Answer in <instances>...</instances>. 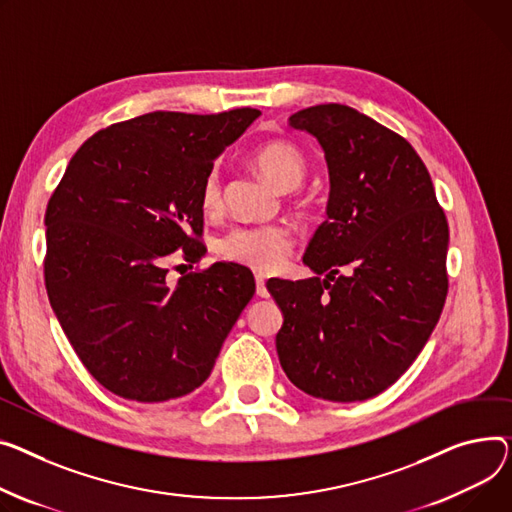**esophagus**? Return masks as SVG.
Instances as JSON below:
<instances>
[{"label":"esophagus","mask_w":512,"mask_h":512,"mask_svg":"<svg viewBox=\"0 0 512 512\" xmlns=\"http://www.w3.org/2000/svg\"><path fill=\"white\" fill-rule=\"evenodd\" d=\"M255 286H257V296L265 298V296H267V288H265V280H263L261 276L255 278Z\"/></svg>","instance_id":"obj_1"}]
</instances>
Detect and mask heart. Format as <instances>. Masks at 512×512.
Instances as JSON below:
<instances>
[{
  "mask_svg": "<svg viewBox=\"0 0 512 512\" xmlns=\"http://www.w3.org/2000/svg\"><path fill=\"white\" fill-rule=\"evenodd\" d=\"M255 164L280 191H296L306 179V160L288 142H267L255 152ZM224 179L220 168H210L201 183V208L216 214L222 208ZM292 232L284 226H238L220 241V255L255 271H274L290 255Z\"/></svg>",
  "mask_w": 512,
  "mask_h": 512,
  "instance_id": "b5f03b06",
  "label": "heart"
}]
</instances>
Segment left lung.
Masks as SVG:
<instances>
[{"label": "left lung", "mask_w": 512, "mask_h": 512, "mask_svg": "<svg viewBox=\"0 0 512 512\" xmlns=\"http://www.w3.org/2000/svg\"><path fill=\"white\" fill-rule=\"evenodd\" d=\"M290 125L325 152L329 201L302 257L315 276L267 284L284 317L278 358L300 391L364 401L412 366L438 323L449 224L401 135L346 105L302 109Z\"/></svg>", "instance_id": "obj_1"}]
</instances>
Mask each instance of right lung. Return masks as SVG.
<instances>
[{
    "label": "right lung",
    "instance_id": "1",
    "mask_svg": "<svg viewBox=\"0 0 512 512\" xmlns=\"http://www.w3.org/2000/svg\"><path fill=\"white\" fill-rule=\"evenodd\" d=\"M154 111L94 133L49 199L45 286L82 364L111 393L142 403L206 383L255 294L253 274L218 261L166 284V259L206 255L201 183L259 117Z\"/></svg>",
    "mask_w": 512,
    "mask_h": 512
}]
</instances>
